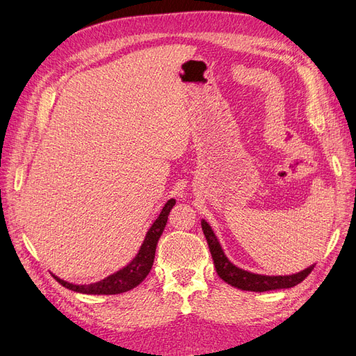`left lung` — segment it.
<instances>
[{"label":"left lung","instance_id":"left-lung-1","mask_svg":"<svg viewBox=\"0 0 356 356\" xmlns=\"http://www.w3.org/2000/svg\"><path fill=\"white\" fill-rule=\"evenodd\" d=\"M201 227L205 235V239H207L217 275H219L225 282H227L232 286H236L239 290L263 293V291H270V290L291 289V286L300 284L315 268V263H314V265H311L309 268L291 275H261V273H254L245 269H241L227 259L210 223L205 219H202Z\"/></svg>","mask_w":356,"mask_h":356}]
</instances>
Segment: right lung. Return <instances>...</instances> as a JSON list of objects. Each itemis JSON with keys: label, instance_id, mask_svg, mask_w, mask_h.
Listing matches in <instances>:
<instances>
[{"label": "right lung", "instance_id": "1", "mask_svg": "<svg viewBox=\"0 0 356 356\" xmlns=\"http://www.w3.org/2000/svg\"><path fill=\"white\" fill-rule=\"evenodd\" d=\"M175 204H176L175 198H171L165 202L161 213H159V216L156 217V220L146 232V236L139 248V253L134 256V259L129 263L127 266H124L120 270L111 273L106 278H103L97 282H91V284L78 285V284L63 281L59 277L53 275L54 280L59 284H62L65 289L76 291V293H83V294H121V293L133 290L134 286L139 285L147 277V273L152 269L158 239L163 235L170 210L175 207Z\"/></svg>", "mask_w": 356, "mask_h": 356}]
</instances>
